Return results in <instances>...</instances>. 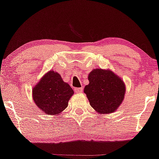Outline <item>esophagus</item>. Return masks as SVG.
Wrapping results in <instances>:
<instances>
[{"mask_svg":"<svg viewBox=\"0 0 159 159\" xmlns=\"http://www.w3.org/2000/svg\"><path fill=\"white\" fill-rule=\"evenodd\" d=\"M75 91L77 93H81L83 92V87H78V88H75Z\"/></svg>","mask_w":159,"mask_h":159,"instance_id":"34e87169","label":"esophagus"}]
</instances>
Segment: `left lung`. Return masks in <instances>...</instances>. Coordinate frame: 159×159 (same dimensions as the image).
<instances>
[{"mask_svg":"<svg viewBox=\"0 0 159 159\" xmlns=\"http://www.w3.org/2000/svg\"><path fill=\"white\" fill-rule=\"evenodd\" d=\"M84 92L96 112L111 114L117 110L125 94L123 80L111 69H102L91 71Z\"/></svg>","mask_w":159,"mask_h":159,"instance_id":"obj_1","label":"left lung"}]
</instances>
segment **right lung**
<instances>
[{"label":"right lung","instance_id":"1","mask_svg":"<svg viewBox=\"0 0 159 159\" xmlns=\"http://www.w3.org/2000/svg\"><path fill=\"white\" fill-rule=\"evenodd\" d=\"M74 94L69 84L61 75L48 71L33 87L32 96L36 106L48 115L61 114L68 106V102Z\"/></svg>","mask_w":159,"mask_h":159}]
</instances>
